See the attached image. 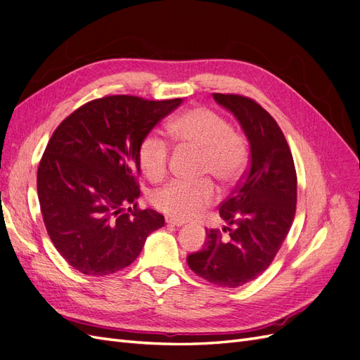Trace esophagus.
<instances>
[{
    "label": "esophagus",
    "mask_w": 360,
    "mask_h": 360,
    "mask_svg": "<svg viewBox=\"0 0 360 360\" xmlns=\"http://www.w3.org/2000/svg\"><path fill=\"white\" fill-rule=\"evenodd\" d=\"M165 222L168 224V225H171V226H181L184 222L183 221H177V219H172V217H165Z\"/></svg>",
    "instance_id": "34e87169"
}]
</instances>
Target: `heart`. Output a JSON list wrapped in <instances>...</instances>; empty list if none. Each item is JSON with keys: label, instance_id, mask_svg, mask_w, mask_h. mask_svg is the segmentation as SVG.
<instances>
[{"label": "heart", "instance_id": "b5f03b06", "mask_svg": "<svg viewBox=\"0 0 360 360\" xmlns=\"http://www.w3.org/2000/svg\"><path fill=\"white\" fill-rule=\"evenodd\" d=\"M169 135L180 147L201 151V177L213 176L221 186L230 188L243 176L249 159L246 138L209 108H192L179 115L169 124ZM138 160L148 180L160 181L168 174L169 147L158 135H147L139 146ZM216 200L217 192L207 179L171 181L151 193V204L177 221L193 219Z\"/></svg>", "mask_w": 360, "mask_h": 360}]
</instances>
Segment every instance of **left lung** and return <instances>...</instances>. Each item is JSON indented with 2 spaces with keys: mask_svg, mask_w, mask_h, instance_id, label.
<instances>
[{
  "mask_svg": "<svg viewBox=\"0 0 360 360\" xmlns=\"http://www.w3.org/2000/svg\"><path fill=\"white\" fill-rule=\"evenodd\" d=\"M213 99L240 123L250 162L219 207L228 236L205 230L202 249L188 255V264L214 285L237 288L263 274L284 243L296 214L297 176L287 139L263 106L238 94L213 93Z\"/></svg>",
  "mask_w": 360,
  "mask_h": 360,
  "instance_id": "8db88e82",
  "label": "left lung"
}]
</instances>
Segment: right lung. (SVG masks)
<instances>
[{
	"mask_svg": "<svg viewBox=\"0 0 360 360\" xmlns=\"http://www.w3.org/2000/svg\"><path fill=\"white\" fill-rule=\"evenodd\" d=\"M181 102L105 96L52 134L37 169L40 210L53 246L81 274L105 276L130 266L165 225L160 213L136 207L138 151Z\"/></svg>",
	"mask_w": 360,
	"mask_h": 360,
	"instance_id": "add662e5",
	"label": "right lung"
}]
</instances>
